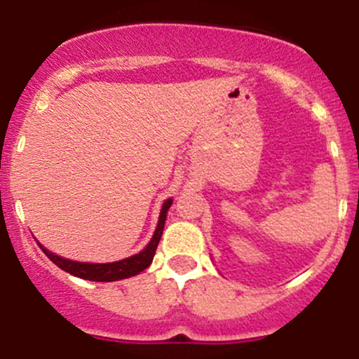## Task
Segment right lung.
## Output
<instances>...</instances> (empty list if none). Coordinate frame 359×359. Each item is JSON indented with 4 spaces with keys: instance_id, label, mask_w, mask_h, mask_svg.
Segmentation results:
<instances>
[{
    "instance_id": "right-lung-1",
    "label": "right lung",
    "mask_w": 359,
    "mask_h": 359,
    "mask_svg": "<svg viewBox=\"0 0 359 359\" xmlns=\"http://www.w3.org/2000/svg\"><path fill=\"white\" fill-rule=\"evenodd\" d=\"M171 198L164 202L161 211V218H158V225L157 230H155L154 237H151L150 244L144 248L141 253L134 255V257L126 258V260L120 262H113V264H83V262H73V260H66V258H60L57 255L50 253L48 250H45L43 246L40 244L41 251L57 265L59 269L62 271L69 272V274L76 276V278L87 279V281H101V283H108V281H118V279H126V278H133V276L140 274L143 272L144 269H148V265L151 264L155 257V251H157L158 243H161L162 237V230H164V223H165V216H168V209L171 208Z\"/></svg>"
}]
</instances>
